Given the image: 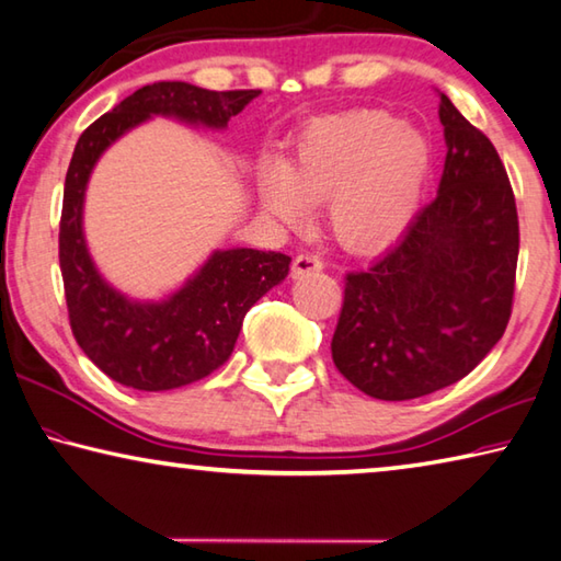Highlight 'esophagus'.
I'll return each mask as SVG.
<instances>
[{
	"label": "esophagus",
	"instance_id": "34e87169",
	"mask_svg": "<svg viewBox=\"0 0 561 561\" xmlns=\"http://www.w3.org/2000/svg\"><path fill=\"white\" fill-rule=\"evenodd\" d=\"M321 270H323V260L313 252L297 254V257H294V262H291V277H304V274L321 272Z\"/></svg>",
	"mask_w": 561,
	"mask_h": 561
}]
</instances>
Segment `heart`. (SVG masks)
Instances as JSON below:
<instances>
[{"label":"heart","mask_w":561,"mask_h":561,"mask_svg":"<svg viewBox=\"0 0 561 561\" xmlns=\"http://www.w3.org/2000/svg\"><path fill=\"white\" fill-rule=\"evenodd\" d=\"M430 147L412 127L378 110L316 119L282 164H262V208L299 228L309 203L325 201V222L345 248L368 250L404 228L420 198Z\"/></svg>","instance_id":"b5f03b06"}]
</instances>
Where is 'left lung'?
<instances>
[{
  "label": "left lung",
  "instance_id": "obj_1",
  "mask_svg": "<svg viewBox=\"0 0 561 561\" xmlns=\"http://www.w3.org/2000/svg\"><path fill=\"white\" fill-rule=\"evenodd\" d=\"M439 193L394 248L345 274L333 363L360 392L414 400L466 378L503 339L520 252L515 193L481 129L442 95Z\"/></svg>",
  "mask_w": 561,
  "mask_h": 561
}]
</instances>
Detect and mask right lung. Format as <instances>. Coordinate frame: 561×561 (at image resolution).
Listing matches in <instances>:
<instances>
[{"label":"right lung","instance_id":"right-lung-1","mask_svg":"<svg viewBox=\"0 0 561 561\" xmlns=\"http://www.w3.org/2000/svg\"><path fill=\"white\" fill-rule=\"evenodd\" d=\"M260 90H206L181 80L145 85L95 119L70 159L58 230L70 329L107 378L145 392L174 390L208 378L230 358L242 319L289 274V254L222 250L169 301L135 304L100 277L83 240V196L98 157L151 115L226 127Z\"/></svg>","mask_w":561,"mask_h":561}]
</instances>
